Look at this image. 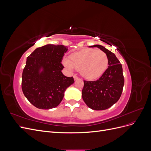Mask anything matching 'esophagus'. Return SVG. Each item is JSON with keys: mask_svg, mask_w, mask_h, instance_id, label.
Masks as SVG:
<instances>
[{"mask_svg": "<svg viewBox=\"0 0 151 151\" xmlns=\"http://www.w3.org/2000/svg\"><path fill=\"white\" fill-rule=\"evenodd\" d=\"M74 80H75V81H76V80H78V79H79V77H77V76H74Z\"/></svg>", "mask_w": 151, "mask_h": 151, "instance_id": "1", "label": "esophagus"}]
</instances>
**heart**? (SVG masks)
<instances>
[{"label":"heart","mask_w":151,"mask_h":151,"mask_svg":"<svg viewBox=\"0 0 151 151\" xmlns=\"http://www.w3.org/2000/svg\"><path fill=\"white\" fill-rule=\"evenodd\" d=\"M63 63L68 70H80L84 78L93 80L98 78L106 70L108 58L102 51L86 48L70 55V60L63 58Z\"/></svg>","instance_id":"b5f03b06"}]
</instances>
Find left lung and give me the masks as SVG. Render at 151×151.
I'll return each mask as SVG.
<instances>
[{
	"label": "left lung",
	"mask_w": 151,
	"mask_h": 151,
	"mask_svg": "<svg viewBox=\"0 0 151 151\" xmlns=\"http://www.w3.org/2000/svg\"><path fill=\"white\" fill-rule=\"evenodd\" d=\"M91 47H98L106 54L109 66L97 81H84L82 96L89 108L104 110L113 106L121 96L124 86L122 65L115 54L101 45Z\"/></svg>",
	"instance_id": "obj_1"
}]
</instances>
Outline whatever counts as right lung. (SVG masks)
Instances as JSON below:
<instances>
[{
  "mask_svg": "<svg viewBox=\"0 0 151 151\" xmlns=\"http://www.w3.org/2000/svg\"><path fill=\"white\" fill-rule=\"evenodd\" d=\"M67 50L63 45L49 44L37 48L27 57L21 88L25 97L35 107L43 109L57 107L66 89L74 83L72 77H66L61 71L64 68L61 62Z\"/></svg>",
  "mask_w": 151,
  "mask_h": 151,
  "instance_id": "1",
  "label": "right lung"
}]
</instances>
